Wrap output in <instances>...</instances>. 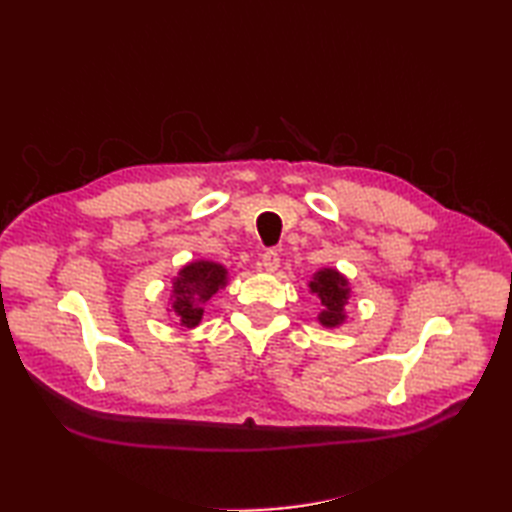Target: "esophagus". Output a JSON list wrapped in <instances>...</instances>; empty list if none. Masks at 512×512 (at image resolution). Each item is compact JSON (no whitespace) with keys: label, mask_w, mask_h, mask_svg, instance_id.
Returning <instances> with one entry per match:
<instances>
[{"label":"esophagus","mask_w":512,"mask_h":512,"mask_svg":"<svg viewBox=\"0 0 512 512\" xmlns=\"http://www.w3.org/2000/svg\"><path fill=\"white\" fill-rule=\"evenodd\" d=\"M262 266L268 270V273H275V270L279 268V253H277V250H266V253L262 255Z\"/></svg>","instance_id":"obj_1"}]
</instances>
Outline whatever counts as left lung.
Segmentation results:
<instances>
[{
	"label": "left lung",
	"mask_w": 512,
	"mask_h": 512,
	"mask_svg": "<svg viewBox=\"0 0 512 512\" xmlns=\"http://www.w3.org/2000/svg\"><path fill=\"white\" fill-rule=\"evenodd\" d=\"M310 292H314L321 301V325H325V328H336V325L345 321V306L347 297H350V288H347V279L341 273H336L332 268L319 270L310 281Z\"/></svg>",
	"instance_id": "left-lung-1"
}]
</instances>
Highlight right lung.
Wrapping results in <instances>:
<instances>
[{"mask_svg": "<svg viewBox=\"0 0 512 512\" xmlns=\"http://www.w3.org/2000/svg\"><path fill=\"white\" fill-rule=\"evenodd\" d=\"M226 286V268L215 262H191L173 281L171 312L182 328H195L202 321L204 303Z\"/></svg>", "mask_w": 512, "mask_h": 512, "instance_id": "add662e5", "label": "right lung"}]
</instances>
